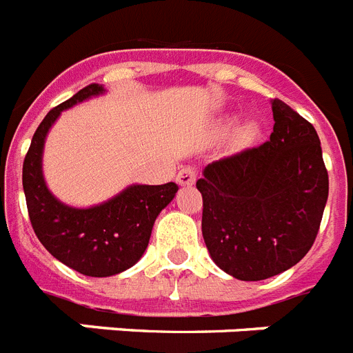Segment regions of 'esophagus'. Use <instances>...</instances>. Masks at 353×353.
Returning a JSON list of instances; mask_svg holds the SVG:
<instances>
[{
    "label": "esophagus",
    "instance_id": "1",
    "mask_svg": "<svg viewBox=\"0 0 353 353\" xmlns=\"http://www.w3.org/2000/svg\"><path fill=\"white\" fill-rule=\"evenodd\" d=\"M195 177H197V170H195V167L186 165V167H183L181 170L177 172L176 181L181 186H192L195 183Z\"/></svg>",
    "mask_w": 353,
    "mask_h": 353
}]
</instances>
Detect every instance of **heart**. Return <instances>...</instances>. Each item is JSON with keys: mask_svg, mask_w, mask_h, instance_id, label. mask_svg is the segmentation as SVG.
<instances>
[{"mask_svg": "<svg viewBox=\"0 0 353 353\" xmlns=\"http://www.w3.org/2000/svg\"><path fill=\"white\" fill-rule=\"evenodd\" d=\"M256 136H259V125L256 123H245L236 132V141L241 145H250L256 140Z\"/></svg>", "mask_w": 353, "mask_h": 353, "instance_id": "heart-1", "label": "heart"}]
</instances>
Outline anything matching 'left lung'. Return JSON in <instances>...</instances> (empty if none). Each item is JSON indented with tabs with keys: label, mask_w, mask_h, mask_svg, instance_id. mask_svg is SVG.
<instances>
[{
	"label": "left lung",
	"mask_w": 353,
	"mask_h": 353,
	"mask_svg": "<svg viewBox=\"0 0 353 353\" xmlns=\"http://www.w3.org/2000/svg\"><path fill=\"white\" fill-rule=\"evenodd\" d=\"M269 141L204 167L203 236L210 256L236 280L259 282L312 248L328 199V172L312 123L272 100Z\"/></svg>",
	"instance_id": "left-lung-1"
}]
</instances>
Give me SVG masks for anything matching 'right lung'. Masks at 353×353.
<instances>
[{
  "mask_svg": "<svg viewBox=\"0 0 353 353\" xmlns=\"http://www.w3.org/2000/svg\"><path fill=\"white\" fill-rule=\"evenodd\" d=\"M85 85L44 117L23 163V190L32 228L41 244L68 268L85 276H112L132 268L149 245L156 217L174 199L176 183L131 185L91 208H73L48 190L43 176V149L50 127L64 109L103 93Z\"/></svg>",
  "mask_w": 353,
  "mask_h": 353,
  "instance_id": "obj_1",
  "label": "right lung"
}]
</instances>
